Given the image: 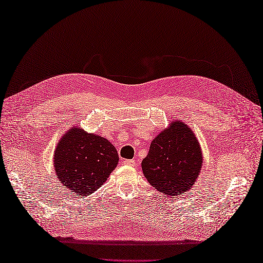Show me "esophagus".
<instances>
[{
    "instance_id": "obj_1",
    "label": "esophagus",
    "mask_w": 263,
    "mask_h": 263,
    "mask_svg": "<svg viewBox=\"0 0 263 263\" xmlns=\"http://www.w3.org/2000/svg\"><path fill=\"white\" fill-rule=\"evenodd\" d=\"M123 163L125 165H129V166H134L135 165V160H129V159H127V160H124Z\"/></svg>"
}]
</instances>
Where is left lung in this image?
<instances>
[{
    "label": "left lung",
    "instance_id": "1",
    "mask_svg": "<svg viewBox=\"0 0 263 263\" xmlns=\"http://www.w3.org/2000/svg\"><path fill=\"white\" fill-rule=\"evenodd\" d=\"M203 166V153L192 128L173 121L151 141L141 161L148 182L169 197L181 196L192 189Z\"/></svg>",
    "mask_w": 263,
    "mask_h": 263
}]
</instances>
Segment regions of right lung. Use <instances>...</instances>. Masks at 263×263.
<instances>
[{"mask_svg":"<svg viewBox=\"0 0 263 263\" xmlns=\"http://www.w3.org/2000/svg\"><path fill=\"white\" fill-rule=\"evenodd\" d=\"M118 160L109 140L72 126L55 146L53 169L66 191L86 196L104 184Z\"/></svg>","mask_w":263,"mask_h":263,"instance_id":"right-lung-1","label":"right lung"}]
</instances>
